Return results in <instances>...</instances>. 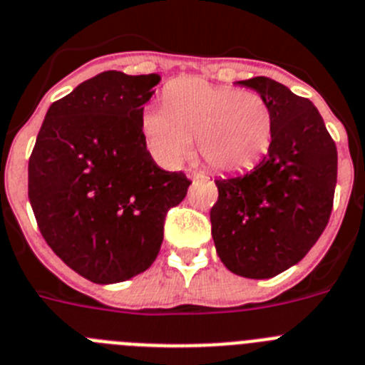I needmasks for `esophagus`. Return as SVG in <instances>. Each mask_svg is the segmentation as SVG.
<instances>
[{"label":"esophagus","mask_w":365,"mask_h":365,"mask_svg":"<svg viewBox=\"0 0 365 365\" xmlns=\"http://www.w3.org/2000/svg\"><path fill=\"white\" fill-rule=\"evenodd\" d=\"M187 178H190V180H200V178H205V175H203V173H200V170L189 169V170H187Z\"/></svg>","instance_id":"34e87169"}]
</instances>
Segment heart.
Instances as JSON below:
<instances>
[{
    "label": "heart",
    "mask_w": 365,
    "mask_h": 365,
    "mask_svg": "<svg viewBox=\"0 0 365 365\" xmlns=\"http://www.w3.org/2000/svg\"><path fill=\"white\" fill-rule=\"evenodd\" d=\"M163 103L165 109L143 113L142 127L167 165L189 158L192 138L207 165L220 173L251 169L271 147L274 118L267 100L255 91L187 76L167 85Z\"/></svg>",
    "instance_id": "obj_1"
}]
</instances>
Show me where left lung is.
Returning <instances> with one entry per match:
<instances>
[{
  "label": "left lung",
  "instance_id": "8db88e82",
  "mask_svg": "<svg viewBox=\"0 0 365 365\" xmlns=\"http://www.w3.org/2000/svg\"><path fill=\"white\" fill-rule=\"evenodd\" d=\"M272 110V140L247 175L215 180L211 231L220 260L245 278H272L298 264L333 211L338 154L318 109L265 76L238 81Z\"/></svg>",
  "mask_w": 365,
  "mask_h": 365
}]
</instances>
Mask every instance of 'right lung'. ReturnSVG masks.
I'll return each mask as SVG.
<instances>
[{
    "mask_svg": "<svg viewBox=\"0 0 365 365\" xmlns=\"http://www.w3.org/2000/svg\"><path fill=\"white\" fill-rule=\"evenodd\" d=\"M158 74L107 71L48 107L29 160V200L48 247L94 284L147 271L190 180L156 165L142 118Z\"/></svg>",
    "mask_w": 365,
    "mask_h": 365,
    "instance_id": "obj_1",
    "label": "right lung"
}]
</instances>
